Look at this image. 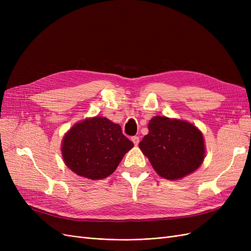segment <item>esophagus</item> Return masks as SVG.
Instances as JSON below:
<instances>
[{
    "instance_id": "1",
    "label": "esophagus",
    "mask_w": 251,
    "mask_h": 251,
    "mask_svg": "<svg viewBox=\"0 0 251 251\" xmlns=\"http://www.w3.org/2000/svg\"><path fill=\"white\" fill-rule=\"evenodd\" d=\"M132 141H133V143L135 144V146H138L139 137H137V136H134V137H132Z\"/></svg>"
}]
</instances>
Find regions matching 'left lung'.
Returning <instances> with one entry per match:
<instances>
[{
  "label": "left lung",
  "instance_id": "left-lung-1",
  "mask_svg": "<svg viewBox=\"0 0 251 251\" xmlns=\"http://www.w3.org/2000/svg\"><path fill=\"white\" fill-rule=\"evenodd\" d=\"M139 148L156 173L164 179L179 180L195 172L205 157L203 135L185 120L155 116Z\"/></svg>",
  "mask_w": 251,
  "mask_h": 251
}]
</instances>
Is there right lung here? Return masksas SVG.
<instances>
[{
	"instance_id": "right-lung-1",
	"label": "right lung",
	"mask_w": 251,
	"mask_h": 251,
	"mask_svg": "<svg viewBox=\"0 0 251 251\" xmlns=\"http://www.w3.org/2000/svg\"><path fill=\"white\" fill-rule=\"evenodd\" d=\"M134 147L121 126L105 117H93L74 125L62 143L65 164L78 176L91 180L107 178Z\"/></svg>"
}]
</instances>
